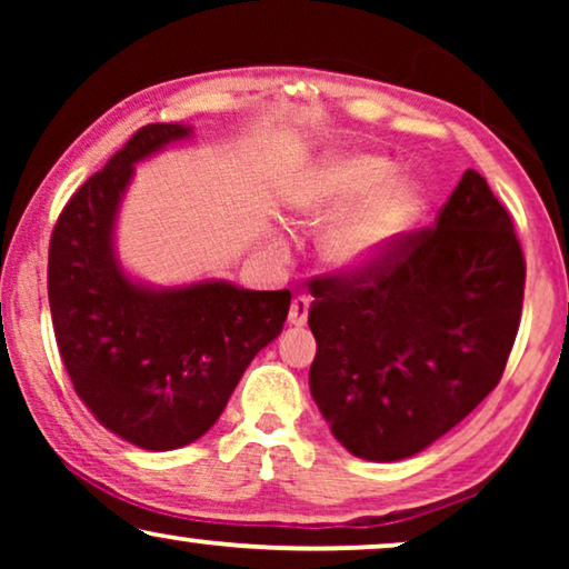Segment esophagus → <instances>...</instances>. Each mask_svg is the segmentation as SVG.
I'll use <instances>...</instances> for the list:
<instances>
[{
    "label": "esophagus",
    "mask_w": 569,
    "mask_h": 569,
    "mask_svg": "<svg viewBox=\"0 0 569 569\" xmlns=\"http://www.w3.org/2000/svg\"><path fill=\"white\" fill-rule=\"evenodd\" d=\"M308 310H310V298H306V295H300V298L292 300L290 318H287V321H290L292 326H306Z\"/></svg>",
    "instance_id": "obj_1"
}]
</instances>
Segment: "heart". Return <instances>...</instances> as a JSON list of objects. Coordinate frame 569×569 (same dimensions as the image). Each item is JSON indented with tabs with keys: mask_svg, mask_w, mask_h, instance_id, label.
Here are the masks:
<instances>
[{
	"mask_svg": "<svg viewBox=\"0 0 569 569\" xmlns=\"http://www.w3.org/2000/svg\"><path fill=\"white\" fill-rule=\"evenodd\" d=\"M393 170L370 154H329L308 168L287 193L292 220L321 228V256L355 274L383 259L422 217L415 186L388 183Z\"/></svg>",
	"mask_w": 569,
	"mask_h": 569,
	"instance_id": "obj_1",
	"label": "heart"
}]
</instances>
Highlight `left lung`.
Instances as JSON below:
<instances>
[{"label": "left lung", "instance_id": "8db88e82", "mask_svg": "<svg viewBox=\"0 0 569 569\" xmlns=\"http://www.w3.org/2000/svg\"><path fill=\"white\" fill-rule=\"evenodd\" d=\"M526 259L485 178L466 170L432 228L383 259L310 284V393L333 438L365 461L432 446L500 383Z\"/></svg>", "mask_w": 569, "mask_h": 569}]
</instances>
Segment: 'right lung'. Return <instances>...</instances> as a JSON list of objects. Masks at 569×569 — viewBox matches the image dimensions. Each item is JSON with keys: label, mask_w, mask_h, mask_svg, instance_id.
Here are the masks:
<instances>
[{"label": "right lung", "mask_w": 569, "mask_h": 569, "mask_svg": "<svg viewBox=\"0 0 569 569\" xmlns=\"http://www.w3.org/2000/svg\"><path fill=\"white\" fill-rule=\"evenodd\" d=\"M186 137L183 123L139 129L67 201L49 246L51 321L74 391L100 425L144 450L189 446L220 419L292 300L224 279L154 290L121 269L113 230L134 166Z\"/></svg>", "instance_id": "obj_1"}]
</instances>
